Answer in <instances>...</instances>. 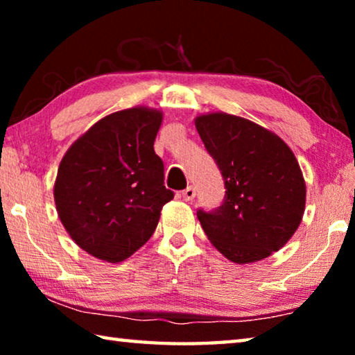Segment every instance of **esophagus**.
Masks as SVG:
<instances>
[{"instance_id": "obj_1", "label": "esophagus", "mask_w": 355, "mask_h": 355, "mask_svg": "<svg viewBox=\"0 0 355 355\" xmlns=\"http://www.w3.org/2000/svg\"><path fill=\"white\" fill-rule=\"evenodd\" d=\"M182 197H183V200H186V202H189V200L194 199V197H196V188H194V186H188V188L183 189L182 191Z\"/></svg>"}]
</instances>
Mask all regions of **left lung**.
<instances>
[{"mask_svg":"<svg viewBox=\"0 0 355 355\" xmlns=\"http://www.w3.org/2000/svg\"><path fill=\"white\" fill-rule=\"evenodd\" d=\"M196 128L225 184L220 207L197 209L203 232L233 263H254L284 248L302 220L305 183L291 148L248 119L214 112Z\"/></svg>","mask_w":355,"mask_h":355,"instance_id":"8db88e82","label":"left lung"}]
</instances>
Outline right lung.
I'll list each match as a JSON object with an SVG mask.
<instances>
[{"instance_id":"right-lung-1","label":"right lung","mask_w":355,"mask_h":355,"mask_svg":"<svg viewBox=\"0 0 355 355\" xmlns=\"http://www.w3.org/2000/svg\"><path fill=\"white\" fill-rule=\"evenodd\" d=\"M163 114L131 107L84 133L59 164L56 209L71 239L100 260L119 263L153 235L173 192L153 142Z\"/></svg>"}]
</instances>
